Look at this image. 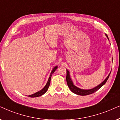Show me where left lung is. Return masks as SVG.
Listing matches in <instances>:
<instances>
[{
	"mask_svg": "<svg viewBox=\"0 0 120 120\" xmlns=\"http://www.w3.org/2000/svg\"><path fill=\"white\" fill-rule=\"evenodd\" d=\"M106 36L108 38V37L107 36V34H106ZM109 39V38H108ZM111 73V72H110ZM110 74L108 75V76L107 77L106 79H105L104 81H103V82L101 83V84H100L99 85H98L97 87L91 89H88V90H84V89H82L80 88H79L78 87H76V86L73 85L72 81H71V78L70 77V74H69V72L68 70H66V81H67V84H68V88H69L70 90H71L72 92L76 94L77 95H89V94H91L93 93L98 90L99 89H100L102 86L103 85H104L105 84V83L106 82V81H108V79L109 77V76L110 75Z\"/></svg>",
	"mask_w": 120,
	"mask_h": 120,
	"instance_id": "left-lung-1",
	"label": "left lung"
}]
</instances>
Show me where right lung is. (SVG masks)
<instances>
[{
    "label": "right lung",
    "instance_id": "right-lung-1",
    "mask_svg": "<svg viewBox=\"0 0 120 120\" xmlns=\"http://www.w3.org/2000/svg\"><path fill=\"white\" fill-rule=\"evenodd\" d=\"M56 69H57V66H56V67H55V68H53V70H52V72H51V73H50V77H49V78L48 81L47 83L46 84L45 86L43 88L41 89V90L39 91V92H38L36 93L33 94L28 95V97H31V98H35V97H38L41 96V95H43L45 93H46V92H47L48 89V88H49V85H50V80H51V77H52V73H53L54 72V71H55V70H56Z\"/></svg>",
    "mask_w": 120,
    "mask_h": 120
}]
</instances>
